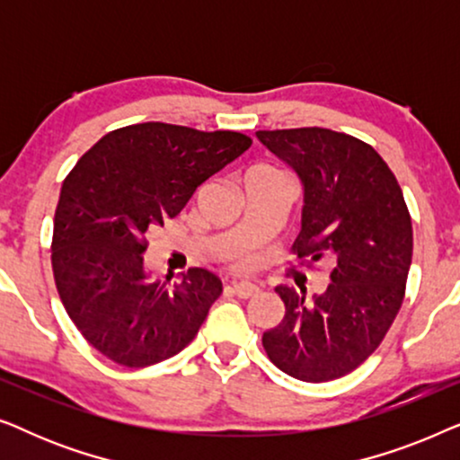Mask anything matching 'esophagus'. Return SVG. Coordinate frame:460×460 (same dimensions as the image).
Returning <instances> with one entry per match:
<instances>
[{
  "label": "esophagus",
  "mask_w": 460,
  "mask_h": 460,
  "mask_svg": "<svg viewBox=\"0 0 460 460\" xmlns=\"http://www.w3.org/2000/svg\"><path fill=\"white\" fill-rule=\"evenodd\" d=\"M232 291H234L241 299H249L260 293V287L251 285V282H234V285H232Z\"/></svg>",
  "instance_id": "esophagus-1"
}]
</instances>
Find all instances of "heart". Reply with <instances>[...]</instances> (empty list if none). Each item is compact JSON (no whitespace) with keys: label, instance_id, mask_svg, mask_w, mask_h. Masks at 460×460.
<instances>
[{"label":"heart","instance_id":"1","mask_svg":"<svg viewBox=\"0 0 460 460\" xmlns=\"http://www.w3.org/2000/svg\"><path fill=\"white\" fill-rule=\"evenodd\" d=\"M247 178H270V180H280L285 178V173H280L276 167L270 165H257L247 173Z\"/></svg>","mask_w":460,"mask_h":460}]
</instances>
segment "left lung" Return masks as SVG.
<instances>
[{
	"label": "left lung",
	"instance_id": "left-lung-1",
	"mask_svg": "<svg viewBox=\"0 0 460 460\" xmlns=\"http://www.w3.org/2000/svg\"><path fill=\"white\" fill-rule=\"evenodd\" d=\"M297 175L304 207L293 251L301 266L329 260L331 285L307 299L276 287L285 318L261 343L282 373L323 383L360 367L400 312L412 261V224L402 188L379 153L324 128L255 131Z\"/></svg>",
	"mask_w": 460,
	"mask_h": 460
}]
</instances>
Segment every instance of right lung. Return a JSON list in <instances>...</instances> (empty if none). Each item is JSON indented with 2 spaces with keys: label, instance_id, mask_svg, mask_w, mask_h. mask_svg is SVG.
Masks as SVG:
<instances>
[{
  "label": "right lung",
  "instance_id": "1",
  "mask_svg": "<svg viewBox=\"0 0 460 460\" xmlns=\"http://www.w3.org/2000/svg\"><path fill=\"white\" fill-rule=\"evenodd\" d=\"M238 131L137 123L93 144L62 181L52 270L62 305L81 335L129 368L163 362L205 323L222 280L190 268L150 282L146 232L184 209L194 190L249 150Z\"/></svg>",
  "mask_w": 460,
  "mask_h": 460
}]
</instances>
